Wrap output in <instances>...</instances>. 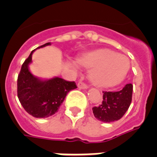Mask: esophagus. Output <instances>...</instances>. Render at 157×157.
I'll use <instances>...</instances> for the list:
<instances>
[{
	"mask_svg": "<svg viewBox=\"0 0 157 157\" xmlns=\"http://www.w3.org/2000/svg\"><path fill=\"white\" fill-rule=\"evenodd\" d=\"M78 87L79 88V89H87L88 86L86 83L82 82H79L78 83Z\"/></svg>",
	"mask_w": 157,
	"mask_h": 157,
	"instance_id": "obj_1",
	"label": "esophagus"
}]
</instances>
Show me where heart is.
I'll use <instances>...</instances> for the list:
<instances>
[{"mask_svg": "<svg viewBox=\"0 0 157 157\" xmlns=\"http://www.w3.org/2000/svg\"><path fill=\"white\" fill-rule=\"evenodd\" d=\"M78 63L90 70V82L98 87H112L120 83L129 70L126 57L107 49H99L82 54Z\"/></svg>", "mask_w": 157, "mask_h": 157, "instance_id": "heart-1", "label": "heart"}]
</instances>
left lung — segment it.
<instances>
[{
	"label": "left lung",
	"instance_id": "1",
	"mask_svg": "<svg viewBox=\"0 0 157 157\" xmlns=\"http://www.w3.org/2000/svg\"><path fill=\"white\" fill-rule=\"evenodd\" d=\"M132 90V84L128 83L119 91H103L102 103L92 108L94 117L104 123L120 120L130 107Z\"/></svg>",
	"mask_w": 157,
	"mask_h": 157
}]
</instances>
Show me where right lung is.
<instances>
[{"label": "right lung", "instance_id": "right-lung-1", "mask_svg": "<svg viewBox=\"0 0 157 157\" xmlns=\"http://www.w3.org/2000/svg\"><path fill=\"white\" fill-rule=\"evenodd\" d=\"M50 45V42L37 47L39 49ZM21 66L17 78V96L24 109L35 118H47L58 111L60 105L70 90L77 88L75 82L55 77L41 80L32 75L29 65L32 62V54Z\"/></svg>", "mask_w": 157, "mask_h": 157}]
</instances>
